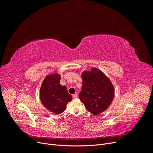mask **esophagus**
<instances>
[{"label": "esophagus", "instance_id": "1", "mask_svg": "<svg viewBox=\"0 0 153 153\" xmlns=\"http://www.w3.org/2000/svg\"><path fill=\"white\" fill-rule=\"evenodd\" d=\"M73 98H74V99H76V98H77V93H76V94H73Z\"/></svg>", "mask_w": 153, "mask_h": 153}]
</instances>
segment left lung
<instances>
[{
    "label": "left lung",
    "instance_id": "obj_1",
    "mask_svg": "<svg viewBox=\"0 0 153 153\" xmlns=\"http://www.w3.org/2000/svg\"><path fill=\"white\" fill-rule=\"evenodd\" d=\"M82 88L79 98L89 112L99 115L111 105L114 88L108 77L100 70L92 68L82 73Z\"/></svg>",
    "mask_w": 153,
    "mask_h": 153
}]
</instances>
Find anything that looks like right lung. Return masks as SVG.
<instances>
[{
	"label": "right lung",
	"mask_w": 153,
	"mask_h": 153,
	"mask_svg": "<svg viewBox=\"0 0 153 153\" xmlns=\"http://www.w3.org/2000/svg\"><path fill=\"white\" fill-rule=\"evenodd\" d=\"M60 76L57 73L48 74L43 80L40 90L42 103L47 110L56 114L63 113L72 96L67 87L60 84Z\"/></svg>",
	"instance_id": "obj_1"
}]
</instances>
